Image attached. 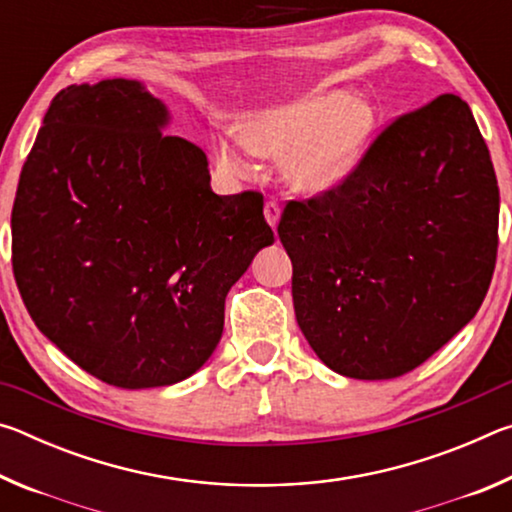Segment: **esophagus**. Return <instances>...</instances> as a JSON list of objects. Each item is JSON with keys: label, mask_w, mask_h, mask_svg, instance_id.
Listing matches in <instances>:
<instances>
[{"label": "esophagus", "mask_w": 512, "mask_h": 512, "mask_svg": "<svg viewBox=\"0 0 512 512\" xmlns=\"http://www.w3.org/2000/svg\"><path fill=\"white\" fill-rule=\"evenodd\" d=\"M280 214H282V210H280V205H277V203L268 201V203L264 205V219H266L268 225H271L273 230L277 228V221H280Z\"/></svg>", "instance_id": "34e87169"}]
</instances>
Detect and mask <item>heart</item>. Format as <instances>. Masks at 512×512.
Here are the masks:
<instances>
[{"label": "heart", "mask_w": 512, "mask_h": 512, "mask_svg": "<svg viewBox=\"0 0 512 512\" xmlns=\"http://www.w3.org/2000/svg\"><path fill=\"white\" fill-rule=\"evenodd\" d=\"M377 131L372 103L350 90H329L250 117L241 135L216 142V160L237 176H253V153L284 158V176L305 194H325L361 167Z\"/></svg>", "instance_id": "1"}]
</instances>
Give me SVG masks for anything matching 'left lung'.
I'll use <instances>...</instances> for the list:
<instances>
[{
	"instance_id": "1",
	"label": "left lung",
	"mask_w": 512,
	"mask_h": 512,
	"mask_svg": "<svg viewBox=\"0 0 512 512\" xmlns=\"http://www.w3.org/2000/svg\"><path fill=\"white\" fill-rule=\"evenodd\" d=\"M499 187L470 106L443 94L393 121L332 192L277 235L296 320L327 368L395 379L470 323L497 257Z\"/></svg>"
}]
</instances>
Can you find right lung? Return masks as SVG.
Returning a JSON list of instances; mask_svg holds the SVG:
<instances>
[{
    "label": "right lung",
    "mask_w": 512,
    "mask_h": 512,
    "mask_svg": "<svg viewBox=\"0 0 512 512\" xmlns=\"http://www.w3.org/2000/svg\"><path fill=\"white\" fill-rule=\"evenodd\" d=\"M133 79L60 90L13 203V273L33 323L117 388L178 384L212 357L225 296L273 244L257 192L219 196L207 155L164 135Z\"/></svg>",
    "instance_id": "1"
}]
</instances>
